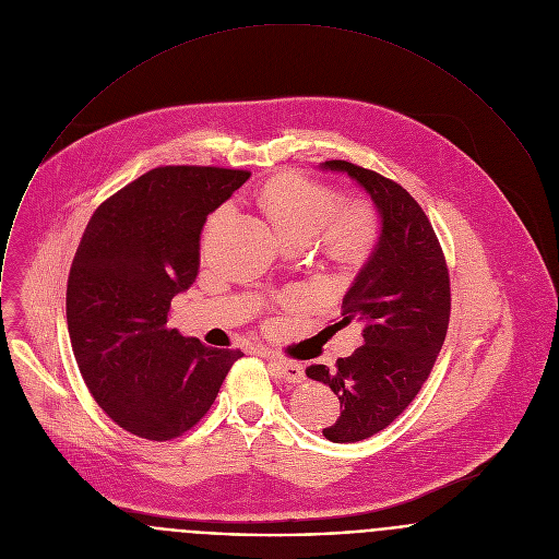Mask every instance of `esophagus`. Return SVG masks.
Masks as SVG:
<instances>
[{"label": "esophagus", "mask_w": 559, "mask_h": 559, "mask_svg": "<svg viewBox=\"0 0 559 559\" xmlns=\"http://www.w3.org/2000/svg\"><path fill=\"white\" fill-rule=\"evenodd\" d=\"M269 360H271V365L275 367V371H277V374H280L282 379H286V381H290V383H299V381L306 379L301 365H297V362H293V360L277 358V356H269Z\"/></svg>", "instance_id": "obj_1"}]
</instances>
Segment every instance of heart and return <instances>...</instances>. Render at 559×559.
<instances>
[{"label": "heart", "mask_w": 559, "mask_h": 559, "mask_svg": "<svg viewBox=\"0 0 559 559\" xmlns=\"http://www.w3.org/2000/svg\"><path fill=\"white\" fill-rule=\"evenodd\" d=\"M260 201L286 240H310L323 229L328 253L343 264L362 262L379 238V218L372 205L367 201L341 205V194L334 188L301 176L271 180ZM221 212L210 218L207 229L216 225Z\"/></svg>", "instance_id": "1"}]
</instances>
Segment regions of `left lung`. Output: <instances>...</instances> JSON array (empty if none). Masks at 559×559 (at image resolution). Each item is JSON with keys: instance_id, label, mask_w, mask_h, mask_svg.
<instances>
[{"instance_id": "obj_1", "label": "left lung", "mask_w": 559, "mask_h": 559, "mask_svg": "<svg viewBox=\"0 0 559 559\" xmlns=\"http://www.w3.org/2000/svg\"><path fill=\"white\" fill-rule=\"evenodd\" d=\"M321 169L356 180L381 216L379 240L334 325L360 323L365 345L332 371L325 365L306 371L341 401V416L323 436L358 442L385 429L427 381L449 328V269L429 218L405 188L347 160H328Z\"/></svg>"}]
</instances>
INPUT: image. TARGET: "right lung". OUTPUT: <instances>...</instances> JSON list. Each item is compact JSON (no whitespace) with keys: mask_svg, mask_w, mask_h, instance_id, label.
I'll list each match as a JSON object with an SVG mask.
<instances>
[{"mask_svg":"<svg viewBox=\"0 0 559 559\" xmlns=\"http://www.w3.org/2000/svg\"><path fill=\"white\" fill-rule=\"evenodd\" d=\"M249 171L158 167L91 216L67 282L75 362L99 407L126 431L171 440L194 427L240 349H212L169 330L176 295L199 271L210 212Z\"/></svg>","mask_w":559,"mask_h":559,"instance_id":"1","label":"right lung"}]
</instances>
